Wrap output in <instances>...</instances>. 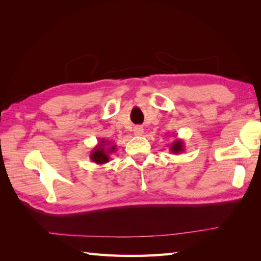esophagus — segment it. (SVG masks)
I'll return each instance as SVG.
<instances>
[{"label": "esophagus", "mask_w": 261, "mask_h": 261, "mask_svg": "<svg viewBox=\"0 0 261 261\" xmlns=\"http://www.w3.org/2000/svg\"><path fill=\"white\" fill-rule=\"evenodd\" d=\"M134 134L136 136H141L143 134V127L140 125H137L134 127Z\"/></svg>", "instance_id": "1"}]
</instances>
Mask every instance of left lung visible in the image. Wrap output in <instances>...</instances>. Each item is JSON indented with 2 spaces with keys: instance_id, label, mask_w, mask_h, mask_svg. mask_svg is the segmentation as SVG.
Here are the masks:
<instances>
[{
  "instance_id": "obj_1",
  "label": "left lung",
  "mask_w": 261,
  "mask_h": 261,
  "mask_svg": "<svg viewBox=\"0 0 261 261\" xmlns=\"http://www.w3.org/2000/svg\"><path fill=\"white\" fill-rule=\"evenodd\" d=\"M175 136V135H174ZM169 150L170 152H173L175 154H178L180 152H184L185 150V145H184V141L181 139H176L173 142L170 143L169 146Z\"/></svg>"
}]
</instances>
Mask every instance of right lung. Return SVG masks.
Returning a JSON list of instances; mask_svg holds the SVG:
<instances>
[{"label": "right lung", "mask_w": 261, "mask_h": 261, "mask_svg": "<svg viewBox=\"0 0 261 261\" xmlns=\"http://www.w3.org/2000/svg\"><path fill=\"white\" fill-rule=\"evenodd\" d=\"M116 150V146L113 142L107 140H99L97 145L93 148L91 151L90 158L92 162L95 164L102 165L110 162L111 153H113Z\"/></svg>", "instance_id": "1"}]
</instances>
